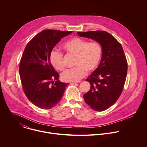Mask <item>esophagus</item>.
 <instances>
[{
	"instance_id": "1",
	"label": "esophagus",
	"mask_w": 147,
	"mask_h": 147,
	"mask_svg": "<svg viewBox=\"0 0 147 147\" xmlns=\"http://www.w3.org/2000/svg\"><path fill=\"white\" fill-rule=\"evenodd\" d=\"M80 81H76V82H70V84H76V83H78V82H80Z\"/></svg>"
}]
</instances>
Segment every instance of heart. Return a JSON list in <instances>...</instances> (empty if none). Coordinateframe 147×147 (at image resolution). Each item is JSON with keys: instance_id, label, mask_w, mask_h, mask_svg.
I'll list each match as a JSON object with an SVG mask.
<instances>
[{"instance_id": "b5f03b06", "label": "heart", "mask_w": 147, "mask_h": 147, "mask_svg": "<svg viewBox=\"0 0 147 147\" xmlns=\"http://www.w3.org/2000/svg\"><path fill=\"white\" fill-rule=\"evenodd\" d=\"M63 48L66 52L75 55V67L67 69L61 74L62 79L66 82H76L84 77L88 70L92 71L98 67L102 57V48L96 41L88 42L85 39L76 37L66 41ZM50 61L54 67L63 70L65 65L62 53L53 50L50 54Z\"/></svg>"}]
</instances>
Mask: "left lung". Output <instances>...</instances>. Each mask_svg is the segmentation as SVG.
<instances>
[{"mask_svg":"<svg viewBox=\"0 0 147 147\" xmlns=\"http://www.w3.org/2000/svg\"><path fill=\"white\" fill-rule=\"evenodd\" d=\"M80 37L98 42L102 57L97 68L86 79L90 89L84 94L85 103L94 111H103L120 96L125 82L127 63L121 44L109 33L96 30L77 32Z\"/></svg>","mask_w":147,"mask_h":147,"instance_id":"8db88e82","label":"left lung"}]
</instances>
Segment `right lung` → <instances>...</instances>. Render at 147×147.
Instances as JSON below:
<instances>
[{
  "instance_id": "add662e5",
  "label": "right lung",
  "mask_w": 147,
  "mask_h": 147,
  "mask_svg": "<svg viewBox=\"0 0 147 147\" xmlns=\"http://www.w3.org/2000/svg\"><path fill=\"white\" fill-rule=\"evenodd\" d=\"M72 32L44 30L28 43L24 50L19 68L22 86L29 100L41 109L56 106L69 84L58 80L59 74L51 63L50 54L62 38Z\"/></svg>"
}]
</instances>
